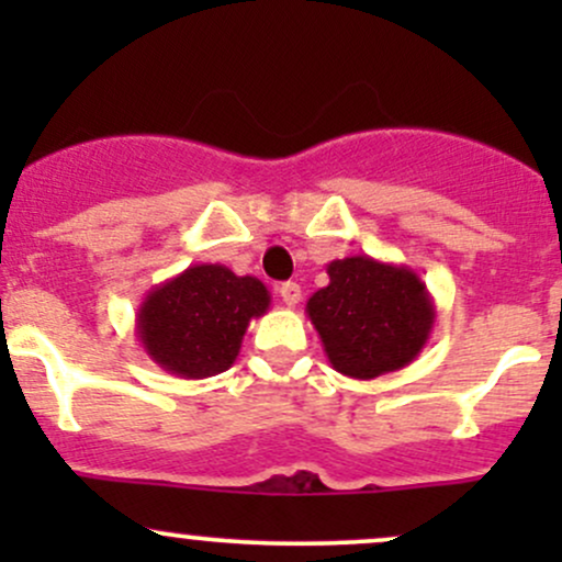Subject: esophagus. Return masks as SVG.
<instances>
[{
  "label": "esophagus",
  "mask_w": 562,
  "mask_h": 562,
  "mask_svg": "<svg viewBox=\"0 0 562 562\" xmlns=\"http://www.w3.org/2000/svg\"><path fill=\"white\" fill-rule=\"evenodd\" d=\"M280 299L285 301V306H295V303L301 301V285H299V282H282Z\"/></svg>",
  "instance_id": "1"
}]
</instances>
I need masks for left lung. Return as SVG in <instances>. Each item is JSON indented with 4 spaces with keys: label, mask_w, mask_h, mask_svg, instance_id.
I'll use <instances>...</instances> for the list:
<instances>
[{
    "label": "left lung",
    "mask_w": 562,
    "mask_h": 562,
    "mask_svg": "<svg viewBox=\"0 0 562 562\" xmlns=\"http://www.w3.org/2000/svg\"><path fill=\"white\" fill-rule=\"evenodd\" d=\"M330 282L306 301L333 370L372 380L412 364L428 344L436 306L404 263L346 256L327 263Z\"/></svg>",
    "instance_id": "1"
}]
</instances>
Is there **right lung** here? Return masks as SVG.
<instances>
[{
	"label": "right lung",
	"mask_w": 562,
	"mask_h": 562,
	"mask_svg": "<svg viewBox=\"0 0 562 562\" xmlns=\"http://www.w3.org/2000/svg\"><path fill=\"white\" fill-rule=\"evenodd\" d=\"M272 295L256 277L222 263H195L160 282L137 308V340L171 375L200 380L235 364L250 319L267 314Z\"/></svg>",
	"instance_id": "add662e5"
}]
</instances>
